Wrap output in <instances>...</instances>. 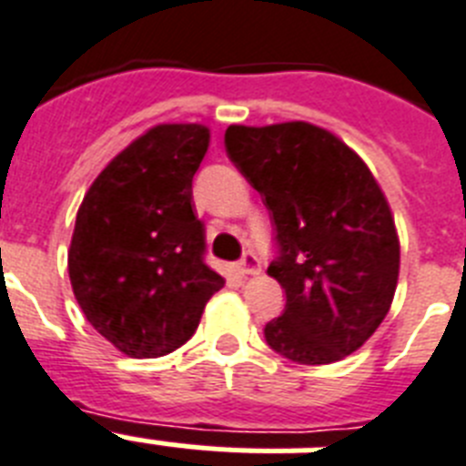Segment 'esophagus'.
<instances>
[{"instance_id":"1","label":"esophagus","mask_w":466,"mask_h":466,"mask_svg":"<svg viewBox=\"0 0 466 466\" xmlns=\"http://www.w3.org/2000/svg\"><path fill=\"white\" fill-rule=\"evenodd\" d=\"M237 269H239L241 277L258 275V272H260V263H258L256 253H246V256L239 260V265H237Z\"/></svg>"}]
</instances>
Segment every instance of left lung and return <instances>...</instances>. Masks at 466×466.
Masks as SVG:
<instances>
[{"label":"left lung","mask_w":466,"mask_h":466,"mask_svg":"<svg viewBox=\"0 0 466 466\" xmlns=\"http://www.w3.org/2000/svg\"><path fill=\"white\" fill-rule=\"evenodd\" d=\"M225 147L277 227L268 275L287 306L265 324V341L300 365L355 353L389 315L400 269L393 213L365 160L303 120L229 125Z\"/></svg>","instance_id":"8db88e82"}]
</instances>
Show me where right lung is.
Masks as SVG:
<instances>
[{
    "mask_svg": "<svg viewBox=\"0 0 466 466\" xmlns=\"http://www.w3.org/2000/svg\"><path fill=\"white\" fill-rule=\"evenodd\" d=\"M208 144L206 125H154L101 170L77 208L70 287L87 322L130 358H160L189 341L225 287L203 263L191 197Z\"/></svg>",
    "mask_w": 466,
    "mask_h": 466,
    "instance_id": "right-lung-1",
    "label": "right lung"
}]
</instances>
